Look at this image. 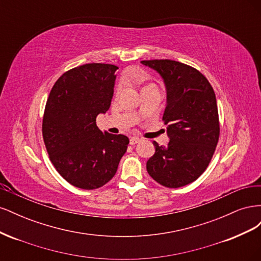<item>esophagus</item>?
I'll return each mask as SVG.
<instances>
[{
	"label": "esophagus",
	"instance_id": "1",
	"mask_svg": "<svg viewBox=\"0 0 261 261\" xmlns=\"http://www.w3.org/2000/svg\"><path fill=\"white\" fill-rule=\"evenodd\" d=\"M139 138L138 137H132L130 139H129V144L130 145H136L137 143H139Z\"/></svg>",
	"mask_w": 261,
	"mask_h": 261
}]
</instances>
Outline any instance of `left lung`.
I'll return each mask as SVG.
<instances>
[{"label": "left lung", "mask_w": 261, "mask_h": 261, "mask_svg": "<svg viewBox=\"0 0 261 261\" xmlns=\"http://www.w3.org/2000/svg\"><path fill=\"white\" fill-rule=\"evenodd\" d=\"M162 78L167 91L163 121L170 138L167 146L153 141L155 152L147 171L170 188L191 184L207 169L219 140L220 126L215 91L208 80L192 66L172 60L141 61Z\"/></svg>", "instance_id": "obj_1"}]
</instances>
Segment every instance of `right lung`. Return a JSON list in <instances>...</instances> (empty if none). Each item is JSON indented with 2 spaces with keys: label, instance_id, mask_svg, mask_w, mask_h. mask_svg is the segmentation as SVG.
<instances>
[{
  "label": "right lung",
  "instance_id": "add662e5",
  "mask_svg": "<svg viewBox=\"0 0 261 261\" xmlns=\"http://www.w3.org/2000/svg\"><path fill=\"white\" fill-rule=\"evenodd\" d=\"M118 67L90 63L63 74L46 101L42 135L57 171L82 189L107 184L127 150L125 135L98 128L96 118L111 106Z\"/></svg>",
  "mask_w": 261,
  "mask_h": 261
}]
</instances>
